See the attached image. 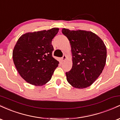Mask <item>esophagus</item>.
Listing matches in <instances>:
<instances>
[{
	"mask_svg": "<svg viewBox=\"0 0 120 120\" xmlns=\"http://www.w3.org/2000/svg\"><path fill=\"white\" fill-rule=\"evenodd\" d=\"M66 59H67V56H66V55H63V57H62V60L63 61H65Z\"/></svg>",
	"mask_w": 120,
	"mask_h": 120,
	"instance_id": "obj_1",
	"label": "esophagus"
}]
</instances>
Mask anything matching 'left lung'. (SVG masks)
<instances>
[{
	"mask_svg": "<svg viewBox=\"0 0 120 120\" xmlns=\"http://www.w3.org/2000/svg\"><path fill=\"white\" fill-rule=\"evenodd\" d=\"M62 33L69 41L72 54V68L66 72L67 81L75 88L87 87L99 77L104 68L107 59L105 45L91 31L63 28Z\"/></svg>",
	"mask_w": 120,
	"mask_h": 120,
	"instance_id": "left-lung-1",
	"label": "left lung"
}]
</instances>
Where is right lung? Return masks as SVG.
I'll return each mask as SVG.
<instances>
[{
    "mask_svg": "<svg viewBox=\"0 0 120 120\" xmlns=\"http://www.w3.org/2000/svg\"><path fill=\"white\" fill-rule=\"evenodd\" d=\"M52 28L27 33L18 39L13 60L18 72L29 83L42 86L50 80L59 62L52 57V40L59 31Z\"/></svg>",
    "mask_w": 120,
    "mask_h": 120,
    "instance_id": "obj_1",
    "label": "right lung"
}]
</instances>
